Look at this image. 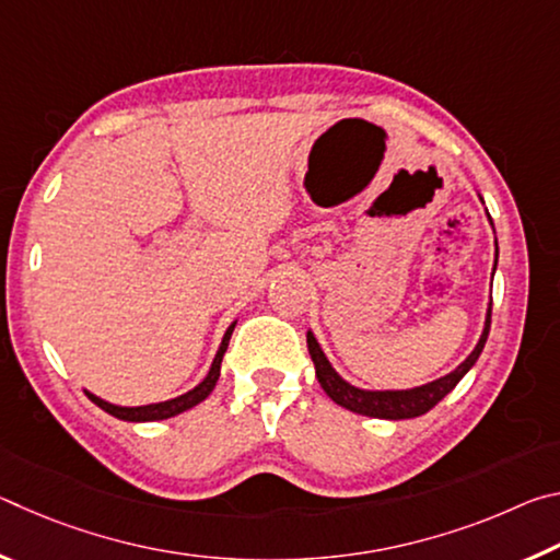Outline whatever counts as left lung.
I'll use <instances>...</instances> for the list:
<instances>
[{
  "label": "left lung",
  "mask_w": 560,
  "mask_h": 560,
  "mask_svg": "<svg viewBox=\"0 0 560 560\" xmlns=\"http://www.w3.org/2000/svg\"><path fill=\"white\" fill-rule=\"evenodd\" d=\"M497 257H499V249H497ZM494 269H497V264H494ZM489 326H491V308L487 311L485 334H481L477 348L471 350V355L464 360L457 371H452L450 375H444L434 383H428L422 387H412V390H385V393L360 390V387L348 385L343 377H340L334 368H330L328 358L324 355V350H320L318 340L314 338L311 330L306 336V343H308L311 360H314V365H316L318 383L336 405L346 407V410H350V412L365 415V417H381V420H407V417H420L424 412H430L432 407L438 405L450 390H454V385H457L462 377L469 373V368L477 363L479 353L485 350Z\"/></svg>",
  "instance_id": "left-lung-1"
}]
</instances>
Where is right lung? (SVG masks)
Returning <instances> with one entry per match:
<instances>
[{
  "mask_svg": "<svg viewBox=\"0 0 560 560\" xmlns=\"http://www.w3.org/2000/svg\"><path fill=\"white\" fill-rule=\"evenodd\" d=\"M232 330H234V324L226 328V334L222 338V346L220 350H217V355L212 360V368L210 373H207L205 381L195 387V390H189L185 395L175 397V400H167V402H155V405H143V407H118V405H110L106 400H101V397L96 395H89L91 402H96L101 410H106L108 415L118 417V420H128V422H153V420H167V417H175L179 412L189 410V407L200 405L207 395H210L214 390L217 381H220V365H222V355L226 346H230V338H232Z\"/></svg>",
  "mask_w": 560,
  "mask_h": 560,
  "instance_id": "1",
  "label": "right lung"
}]
</instances>
